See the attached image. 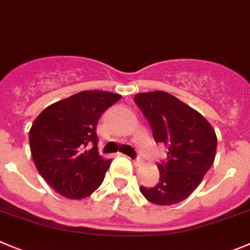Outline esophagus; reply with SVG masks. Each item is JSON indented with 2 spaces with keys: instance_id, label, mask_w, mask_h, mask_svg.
I'll use <instances>...</instances> for the list:
<instances>
[{
  "instance_id": "esophagus-1",
  "label": "esophagus",
  "mask_w": 250,
  "mask_h": 250,
  "mask_svg": "<svg viewBox=\"0 0 250 250\" xmlns=\"http://www.w3.org/2000/svg\"><path fill=\"white\" fill-rule=\"evenodd\" d=\"M132 162H133V164L137 165V167L141 164H143V160H142L141 158H134V159H132Z\"/></svg>"
}]
</instances>
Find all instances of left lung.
I'll return each instance as SVG.
<instances>
[{
  "label": "left lung",
  "mask_w": 250,
  "mask_h": 250,
  "mask_svg": "<svg viewBox=\"0 0 250 250\" xmlns=\"http://www.w3.org/2000/svg\"><path fill=\"white\" fill-rule=\"evenodd\" d=\"M134 102L148 120L154 141L167 148V158L157 165L159 183L139 190L151 204H179L200 185L213 164L216 133L202 114L164 91L137 93Z\"/></svg>",
  "instance_id": "8db88e82"
}]
</instances>
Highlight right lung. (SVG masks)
<instances>
[{
  "instance_id": "add662e5",
  "label": "right lung",
  "mask_w": 250,
  "mask_h": 250,
  "mask_svg": "<svg viewBox=\"0 0 250 250\" xmlns=\"http://www.w3.org/2000/svg\"><path fill=\"white\" fill-rule=\"evenodd\" d=\"M121 99L107 91H83L46 107L29 130L30 153L44 180L67 199L99 188L111 160L97 151L101 114Z\"/></svg>"
}]
</instances>
